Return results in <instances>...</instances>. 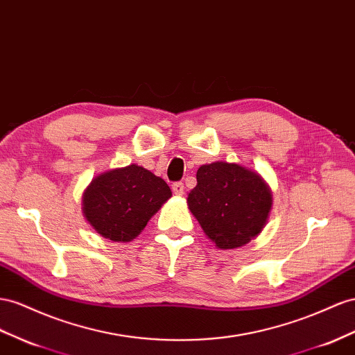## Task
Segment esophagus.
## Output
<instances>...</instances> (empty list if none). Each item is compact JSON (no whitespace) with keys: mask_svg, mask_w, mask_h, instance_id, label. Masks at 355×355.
I'll return each mask as SVG.
<instances>
[{"mask_svg":"<svg viewBox=\"0 0 355 355\" xmlns=\"http://www.w3.org/2000/svg\"><path fill=\"white\" fill-rule=\"evenodd\" d=\"M171 189H173V193L176 196H182V194H184L185 187H184V184H182V182H175V184L171 185Z\"/></svg>","mask_w":355,"mask_h":355,"instance_id":"1","label":"esophagus"}]
</instances>
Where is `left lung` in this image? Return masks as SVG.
I'll use <instances>...</instances> for the list:
<instances>
[{
    "mask_svg": "<svg viewBox=\"0 0 355 355\" xmlns=\"http://www.w3.org/2000/svg\"><path fill=\"white\" fill-rule=\"evenodd\" d=\"M188 207L203 232L221 249L246 245L261 232L272 207L263 178L239 164L212 162L197 171Z\"/></svg>",
    "mask_w": 355,
    "mask_h": 355,
    "instance_id": "8db88e82",
    "label": "left lung"
}]
</instances>
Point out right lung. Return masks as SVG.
I'll list each match as a JSON object with an SVG mask.
<instances>
[{
    "instance_id": "right-lung-1",
    "label": "right lung",
    "mask_w": 355,
    "mask_h": 355,
    "mask_svg": "<svg viewBox=\"0 0 355 355\" xmlns=\"http://www.w3.org/2000/svg\"><path fill=\"white\" fill-rule=\"evenodd\" d=\"M171 197L168 185L131 164L95 178L83 194V214L103 237L130 242Z\"/></svg>"
}]
</instances>
